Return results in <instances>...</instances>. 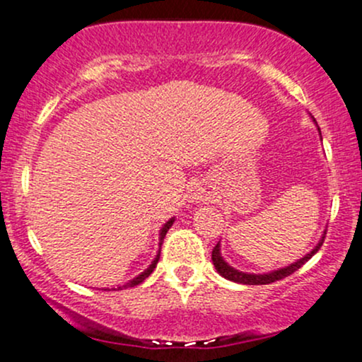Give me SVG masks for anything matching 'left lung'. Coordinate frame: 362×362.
Wrapping results in <instances>:
<instances>
[{"label":"left lung","mask_w":362,"mask_h":362,"mask_svg":"<svg viewBox=\"0 0 362 362\" xmlns=\"http://www.w3.org/2000/svg\"><path fill=\"white\" fill-rule=\"evenodd\" d=\"M317 130H320V129H317ZM325 235H327V230L323 232V237H321V240L317 242L316 247L313 249V251L309 254H305L304 257L297 259L296 263L285 266V268H278V269H275V272L261 273V275H256V273H244V272H240V269H235L233 266H230L228 263H226V261L223 259V256H221L220 242L214 245V249L211 252V259H213L214 268H216V272L220 273V275L223 278H226V280L235 281V284H244V285H268V284H273V281H276V280H281V278L292 275V273L297 272V269H299L304 263H308V261L311 259V257L315 256L317 251H320L321 245H323Z\"/></svg>","instance_id":"obj_1"}]
</instances>
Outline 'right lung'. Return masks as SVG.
I'll return each instance as SVG.
<instances>
[{"mask_svg": "<svg viewBox=\"0 0 362 362\" xmlns=\"http://www.w3.org/2000/svg\"><path fill=\"white\" fill-rule=\"evenodd\" d=\"M173 221H175V218H170L168 221H166L165 225L161 226V230H160V251H158V254H156V257H154L153 259V263H151L148 268L144 269V272L141 273V275H137L136 278H132V280H129L127 281L125 285H118V291H123V288H129V287H136V285H139V284H142V281L146 280V278H148L151 273L154 272V268H156V264H158V261H160V254H161V244H163V239H165V235H166V232H168L170 230V226L173 225ZM106 291V288H105Z\"/></svg>", "mask_w": 362, "mask_h": 362, "instance_id": "obj_1", "label": "right lung"}]
</instances>
